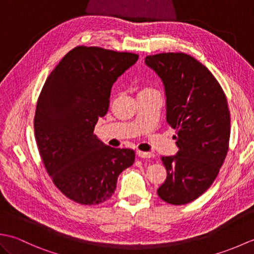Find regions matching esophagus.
<instances>
[{
    "instance_id": "obj_1",
    "label": "esophagus",
    "mask_w": 254,
    "mask_h": 254,
    "mask_svg": "<svg viewBox=\"0 0 254 254\" xmlns=\"http://www.w3.org/2000/svg\"><path fill=\"white\" fill-rule=\"evenodd\" d=\"M136 154H137L138 157H141V158H150V157H153V154L152 153H148V152H141V150H137Z\"/></svg>"
}]
</instances>
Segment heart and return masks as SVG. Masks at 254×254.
Returning <instances> with one entry per match:
<instances>
[{
  "mask_svg": "<svg viewBox=\"0 0 254 254\" xmlns=\"http://www.w3.org/2000/svg\"><path fill=\"white\" fill-rule=\"evenodd\" d=\"M149 91H155L153 88H150V87H145V88H143L142 90H141V93L139 94H143V93H149Z\"/></svg>",
  "mask_w": 254,
  "mask_h": 254,
  "instance_id": "1",
  "label": "heart"
}]
</instances>
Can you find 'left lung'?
I'll use <instances>...</instances> for the list:
<instances>
[{"label": "left lung", "instance_id": "obj_1", "mask_svg": "<svg viewBox=\"0 0 254 254\" xmlns=\"http://www.w3.org/2000/svg\"><path fill=\"white\" fill-rule=\"evenodd\" d=\"M145 64L164 84L166 119L177 130L179 148L176 155L161 157L167 178L157 193L169 204H188L212 186L227 155V99L208 68L186 53L148 56Z\"/></svg>", "mask_w": 254, "mask_h": 254}]
</instances>
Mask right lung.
Wrapping results in <instances>:
<instances>
[{
    "label": "right lung",
    "instance_id": "1",
    "mask_svg": "<svg viewBox=\"0 0 254 254\" xmlns=\"http://www.w3.org/2000/svg\"><path fill=\"white\" fill-rule=\"evenodd\" d=\"M137 60L134 53L76 47L41 90L34 121L37 146L53 183L74 202H105L119 175L134 163L133 149L108 146L94 128L108 112L112 85Z\"/></svg>",
    "mask_w": 254,
    "mask_h": 254
}]
</instances>
